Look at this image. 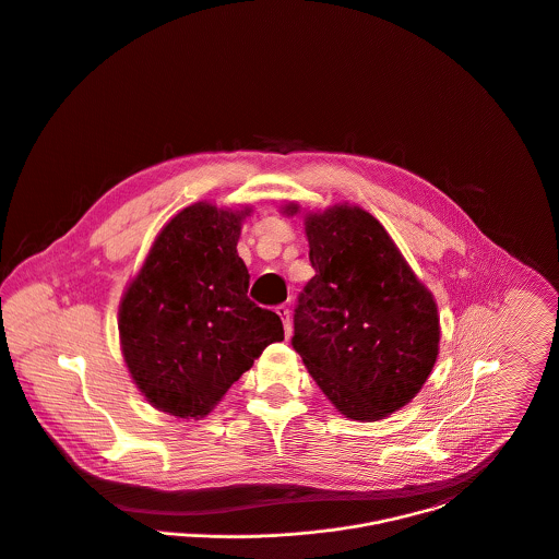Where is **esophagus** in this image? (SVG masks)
Segmentation results:
<instances>
[{"label":"esophagus","instance_id":"obj_1","mask_svg":"<svg viewBox=\"0 0 559 559\" xmlns=\"http://www.w3.org/2000/svg\"><path fill=\"white\" fill-rule=\"evenodd\" d=\"M276 313H278V316H281V320H283L285 336H292V311H289V307L278 305V307H276Z\"/></svg>","mask_w":559,"mask_h":559}]
</instances>
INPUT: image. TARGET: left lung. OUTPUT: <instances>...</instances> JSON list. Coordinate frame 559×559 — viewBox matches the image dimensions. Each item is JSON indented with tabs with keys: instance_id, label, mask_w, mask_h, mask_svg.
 Wrapping results in <instances>:
<instances>
[{
	"instance_id": "8db88e82",
	"label": "left lung",
	"mask_w": 559,
	"mask_h": 559,
	"mask_svg": "<svg viewBox=\"0 0 559 559\" xmlns=\"http://www.w3.org/2000/svg\"><path fill=\"white\" fill-rule=\"evenodd\" d=\"M305 230L316 276L298 296L292 345L341 415L378 421L406 406L437 362V302L365 210L307 214Z\"/></svg>"
}]
</instances>
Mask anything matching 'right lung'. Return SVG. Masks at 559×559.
<instances>
[{
  "label": "right lung",
  "instance_id": "add662e5",
  "mask_svg": "<svg viewBox=\"0 0 559 559\" xmlns=\"http://www.w3.org/2000/svg\"><path fill=\"white\" fill-rule=\"evenodd\" d=\"M248 214L210 203L186 207L159 230L122 296L118 333L127 369L168 415H210L285 335L281 318L248 298L250 274L237 254Z\"/></svg>",
  "mask_w": 559,
  "mask_h": 559
}]
</instances>
